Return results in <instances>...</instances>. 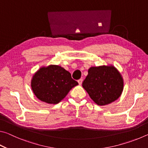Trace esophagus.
Masks as SVG:
<instances>
[{"label": "esophagus", "mask_w": 148, "mask_h": 148, "mask_svg": "<svg viewBox=\"0 0 148 148\" xmlns=\"http://www.w3.org/2000/svg\"><path fill=\"white\" fill-rule=\"evenodd\" d=\"M77 82H78V84H79V85H82V82H83V79H79L77 80Z\"/></svg>", "instance_id": "1"}]
</instances>
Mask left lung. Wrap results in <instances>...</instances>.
<instances>
[{"instance_id":"8db88e82","label":"left lung","mask_w":148,"mask_h":148,"mask_svg":"<svg viewBox=\"0 0 148 148\" xmlns=\"http://www.w3.org/2000/svg\"><path fill=\"white\" fill-rule=\"evenodd\" d=\"M82 86L95 103L104 106L121 96L123 89V79L113 66L91 67Z\"/></svg>"}]
</instances>
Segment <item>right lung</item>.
<instances>
[{
  "label": "right lung",
  "mask_w": 148,
  "mask_h": 148,
  "mask_svg": "<svg viewBox=\"0 0 148 148\" xmlns=\"http://www.w3.org/2000/svg\"><path fill=\"white\" fill-rule=\"evenodd\" d=\"M78 83L69 71L58 65L42 67L32 77L31 87L36 97L48 104H57Z\"/></svg>",
  "instance_id": "add662e5"
}]
</instances>
